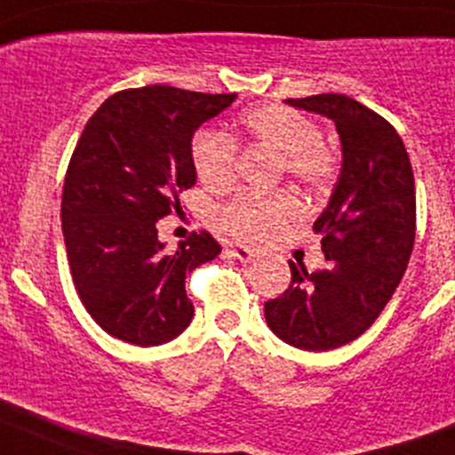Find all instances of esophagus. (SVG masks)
Returning <instances> with one entry per match:
<instances>
[{"label":"esophagus","instance_id":"esophagus-1","mask_svg":"<svg viewBox=\"0 0 455 455\" xmlns=\"http://www.w3.org/2000/svg\"><path fill=\"white\" fill-rule=\"evenodd\" d=\"M228 254L239 259V261L243 263H250L254 257H257V252H254L252 248H245V245H230V248H228Z\"/></svg>","mask_w":455,"mask_h":455}]
</instances>
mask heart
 <instances>
[{
	"label": "heart",
	"mask_w": 455,
	"mask_h": 455,
	"mask_svg": "<svg viewBox=\"0 0 455 455\" xmlns=\"http://www.w3.org/2000/svg\"><path fill=\"white\" fill-rule=\"evenodd\" d=\"M241 129L252 142L279 151V172H285L301 188L317 192L335 180L339 160L319 138L313 118L285 105H263L241 116ZM192 165L205 188L220 192L235 180L236 140L220 129H201L192 138ZM297 212L290 192H245L216 210V225L225 235L243 241H263Z\"/></svg>",
	"instance_id": "b5f03b06"
}]
</instances>
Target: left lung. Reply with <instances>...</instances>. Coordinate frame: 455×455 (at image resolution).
Segmentation results:
<instances>
[{
	"label": "left lung",
	"instance_id": "1",
	"mask_svg": "<svg viewBox=\"0 0 455 455\" xmlns=\"http://www.w3.org/2000/svg\"><path fill=\"white\" fill-rule=\"evenodd\" d=\"M335 123L341 174L315 220L326 267L290 261L288 290L266 301V322L285 344L332 350L357 339L388 304L415 239V180L395 127L341 93L285 100Z\"/></svg>",
	"mask_w": 455,
	"mask_h": 455
}]
</instances>
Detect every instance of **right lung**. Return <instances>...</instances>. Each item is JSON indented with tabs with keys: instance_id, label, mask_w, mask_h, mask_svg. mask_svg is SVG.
<instances>
[{
	"instance_id": "1",
	"label": "right lung",
	"mask_w": 455,
	"mask_h": 455,
	"mask_svg": "<svg viewBox=\"0 0 455 455\" xmlns=\"http://www.w3.org/2000/svg\"><path fill=\"white\" fill-rule=\"evenodd\" d=\"M235 98L167 84L124 89L86 123L64 176L62 232L80 301L111 337L160 346L192 322L185 276L220 245L194 232L170 252L156 220L179 212V194L196 183L194 132Z\"/></svg>"
}]
</instances>
